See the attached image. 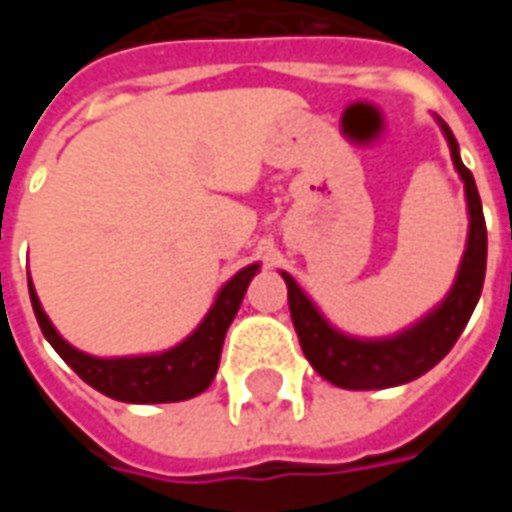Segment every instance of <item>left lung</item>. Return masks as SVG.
Masks as SVG:
<instances>
[{
  "instance_id": "8db88e82",
  "label": "left lung",
  "mask_w": 512,
  "mask_h": 512,
  "mask_svg": "<svg viewBox=\"0 0 512 512\" xmlns=\"http://www.w3.org/2000/svg\"><path fill=\"white\" fill-rule=\"evenodd\" d=\"M441 131L450 142L452 164L458 169L466 189V205H469V241L463 252L458 277L452 285L450 296L441 301L436 310L414 323L406 332L386 337V340H356L348 334L337 332L323 318L318 307L312 304L304 290L296 285L290 274L285 277L288 285L290 318L299 334V343L310 365L318 370V376L332 381L343 389H386V386L408 384L430 367L439 365L450 354L455 340L461 337L463 326L472 318L477 299L483 293L485 257H488V233H485L483 202L474 186L469 169L463 167L458 142L452 136L450 126L441 123Z\"/></svg>"
}]
</instances>
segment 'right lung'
Listing matches in <instances>:
<instances>
[{
	"mask_svg": "<svg viewBox=\"0 0 512 512\" xmlns=\"http://www.w3.org/2000/svg\"><path fill=\"white\" fill-rule=\"evenodd\" d=\"M257 268H260L257 263L241 268L219 290L205 321L183 343L169 348L164 354L150 356L98 359V356L82 354L73 345L65 343L57 329L51 326L49 315L40 307L32 282H29V299H32V310L38 318L40 332L49 340L51 348L73 367L76 376L87 381L93 389H98L101 395L115 397L123 403H178V400L200 395L211 386L213 376L219 370V359H222L224 334L230 329Z\"/></svg>",
	"mask_w": 512,
	"mask_h": 512,
	"instance_id": "right-lung-1",
	"label": "right lung"
}]
</instances>
